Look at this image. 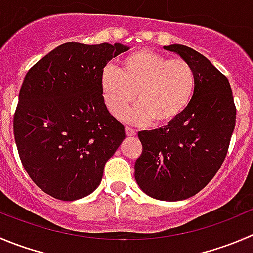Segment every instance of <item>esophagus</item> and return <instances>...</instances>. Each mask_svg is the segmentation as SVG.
Masks as SVG:
<instances>
[{
  "instance_id": "esophagus-1",
  "label": "esophagus",
  "mask_w": 253,
  "mask_h": 253,
  "mask_svg": "<svg viewBox=\"0 0 253 253\" xmlns=\"http://www.w3.org/2000/svg\"><path fill=\"white\" fill-rule=\"evenodd\" d=\"M125 133H126V136H134L136 134V131L134 130L133 128H129V126H126V128H125Z\"/></svg>"
}]
</instances>
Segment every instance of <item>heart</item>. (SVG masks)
Returning a JSON list of instances; mask_svg holds the SVG:
<instances>
[{"label":"heart","mask_w":253,"mask_h":253,"mask_svg":"<svg viewBox=\"0 0 253 253\" xmlns=\"http://www.w3.org/2000/svg\"><path fill=\"white\" fill-rule=\"evenodd\" d=\"M197 78L194 68L182 58L150 49H140L125 57L118 71L107 66L100 88L110 114L120 117L135 100L139 104L128 119L167 126L176 122L191 104Z\"/></svg>","instance_id":"heart-1"}]
</instances>
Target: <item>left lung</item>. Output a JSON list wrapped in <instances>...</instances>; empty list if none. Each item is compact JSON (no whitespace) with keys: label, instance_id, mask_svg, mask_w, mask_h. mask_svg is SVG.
<instances>
[{"label":"left lung","instance_id":"1","mask_svg":"<svg viewBox=\"0 0 253 253\" xmlns=\"http://www.w3.org/2000/svg\"><path fill=\"white\" fill-rule=\"evenodd\" d=\"M189 62L196 73V92L186 112L172 124L139 131L143 153L135 161V180L149 196L163 201L189 199L211 181L227 154L236 107L228 79L192 48L165 45Z\"/></svg>","mask_w":253,"mask_h":253}]
</instances>
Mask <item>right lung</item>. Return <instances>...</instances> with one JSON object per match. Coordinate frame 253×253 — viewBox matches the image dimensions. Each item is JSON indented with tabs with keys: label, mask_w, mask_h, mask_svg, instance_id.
<instances>
[{
	"label": "right lung",
	"mask_w": 253,
	"mask_h": 253,
	"mask_svg": "<svg viewBox=\"0 0 253 253\" xmlns=\"http://www.w3.org/2000/svg\"><path fill=\"white\" fill-rule=\"evenodd\" d=\"M120 43L58 45L26 74L13 117L22 165L45 194L63 201L88 196L125 138L107 109L100 78Z\"/></svg>",
	"instance_id": "obj_1"
}]
</instances>
